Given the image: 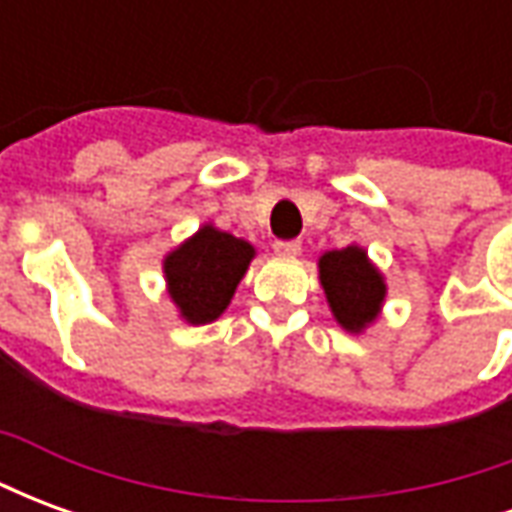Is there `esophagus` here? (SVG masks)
Returning a JSON list of instances; mask_svg holds the SVG:
<instances>
[{"label":"esophagus","instance_id":"esophagus-1","mask_svg":"<svg viewBox=\"0 0 512 512\" xmlns=\"http://www.w3.org/2000/svg\"><path fill=\"white\" fill-rule=\"evenodd\" d=\"M274 252L279 257H299L301 255V241H277Z\"/></svg>","mask_w":512,"mask_h":512}]
</instances>
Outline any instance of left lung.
Masks as SVG:
<instances>
[{
    "mask_svg": "<svg viewBox=\"0 0 512 512\" xmlns=\"http://www.w3.org/2000/svg\"><path fill=\"white\" fill-rule=\"evenodd\" d=\"M318 279L334 321L345 332L362 334L381 318L386 301V279L367 257V249L348 244L318 257Z\"/></svg>",
    "mask_w": 512,
    "mask_h": 512,
    "instance_id": "8db88e82",
    "label": "left lung"
}]
</instances>
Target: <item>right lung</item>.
Masks as SVG:
<instances>
[{"label": "right lung", "instance_id": "obj_1", "mask_svg": "<svg viewBox=\"0 0 512 512\" xmlns=\"http://www.w3.org/2000/svg\"><path fill=\"white\" fill-rule=\"evenodd\" d=\"M255 246L205 222L183 244L164 255L167 296L180 321L205 326L222 315L235 296L238 282L255 260Z\"/></svg>", "mask_w": 512, "mask_h": 512}]
</instances>
